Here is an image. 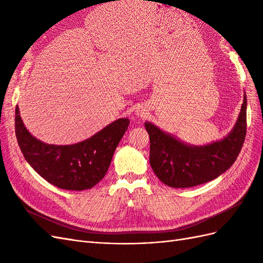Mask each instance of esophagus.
I'll return each instance as SVG.
<instances>
[{
    "instance_id": "obj_1",
    "label": "esophagus",
    "mask_w": 263,
    "mask_h": 263,
    "mask_svg": "<svg viewBox=\"0 0 263 263\" xmlns=\"http://www.w3.org/2000/svg\"><path fill=\"white\" fill-rule=\"evenodd\" d=\"M136 113H137V116L140 117V118H145L146 114H147V110H145L143 106H141L136 111Z\"/></svg>"
}]
</instances>
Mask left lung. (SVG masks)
Wrapping results in <instances>:
<instances>
[{
    "label": "left lung",
    "mask_w": 263,
    "mask_h": 263,
    "mask_svg": "<svg viewBox=\"0 0 263 263\" xmlns=\"http://www.w3.org/2000/svg\"><path fill=\"white\" fill-rule=\"evenodd\" d=\"M150 137V164L160 181L171 187H190L221 176L237 160L247 133V97L233 129L220 141L192 145L144 123Z\"/></svg>",
    "instance_id": "left-lung-1"
}]
</instances>
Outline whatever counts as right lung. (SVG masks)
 I'll list each match as a JSON object with an SVG mask.
<instances>
[{
    "instance_id": "obj_1",
    "label": "right lung",
    "mask_w": 263,
    "mask_h": 263,
    "mask_svg": "<svg viewBox=\"0 0 263 263\" xmlns=\"http://www.w3.org/2000/svg\"><path fill=\"white\" fill-rule=\"evenodd\" d=\"M129 124V119H118L82 142L48 144L32 136L15 109V136L23 157L43 179L64 190L91 189L104 178Z\"/></svg>"
}]
</instances>
